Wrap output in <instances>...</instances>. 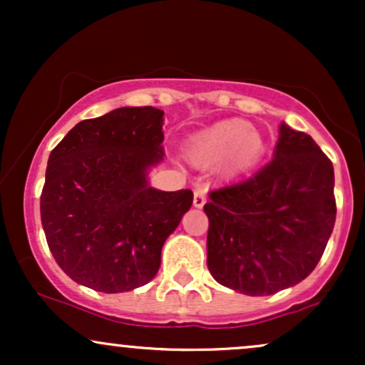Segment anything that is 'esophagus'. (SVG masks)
I'll use <instances>...</instances> for the list:
<instances>
[{"mask_svg": "<svg viewBox=\"0 0 365 365\" xmlns=\"http://www.w3.org/2000/svg\"><path fill=\"white\" fill-rule=\"evenodd\" d=\"M206 204V194L202 190H195L194 192V206L195 207H202Z\"/></svg>", "mask_w": 365, "mask_h": 365, "instance_id": "1", "label": "esophagus"}]
</instances>
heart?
<instances>
[{
    "instance_id": "b5f03b06",
    "label": "heart",
    "mask_w": 365,
    "mask_h": 365,
    "mask_svg": "<svg viewBox=\"0 0 365 365\" xmlns=\"http://www.w3.org/2000/svg\"><path fill=\"white\" fill-rule=\"evenodd\" d=\"M262 148L261 135L252 130L249 121L230 120L194 137L187 156L204 168L226 161L230 170L238 171L254 165L261 156Z\"/></svg>"
}]
</instances>
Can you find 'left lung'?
Wrapping results in <instances>:
<instances>
[{"label":"left lung","instance_id":"left-lung-1","mask_svg":"<svg viewBox=\"0 0 365 365\" xmlns=\"http://www.w3.org/2000/svg\"><path fill=\"white\" fill-rule=\"evenodd\" d=\"M333 163L311 135L279 125L273 159L209 192L207 267L250 297L300 283L319 262L336 220Z\"/></svg>","mask_w":365,"mask_h":365}]
</instances>
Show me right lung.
<instances>
[{"instance_id":"right-lung-1","label":"right lung","mask_w":365,"mask_h":365,"mask_svg":"<svg viewBox=\"0 0 365 365\" xmlns=\"http://www.w3.org/2000/svg\"><path fill=\"white\" fill-rule=\"evenodd\" d=\"M163 116L118 108L75 125L49 154L41 221L54 261L78 284L121 293L149 283L190 209L192 190L149 185L165 156Z\"/></svg>"}]
</instances>
